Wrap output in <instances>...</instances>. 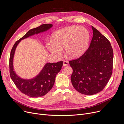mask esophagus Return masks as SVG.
<instances>
[{
	"label": "esophagus",
	"mask_w": 124,
	"mask_h": 124,
	"mask_svg": "<svg viewBox=\"0 0 124 124\" xmlns=\"http://www.w3.org/2000/svg\"><path fill=\"white\" fill-rule=\"evenodd\" d=\"M68 64H69L68 61H63V66H67V65H68Z\"/></svg>",
	"instance_id": "1"
}]
</instances>
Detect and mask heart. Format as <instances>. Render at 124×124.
<instances>
[{
  "label": "heart",
  "mask_w": 124,
  "mask_h": 124,
  "mask_svg": "<svg viewBox=\"0 0 124 124\" xmlns=\"http://www.w3.org/2000/svg\"><path fill=\"white\" fill-rule=\"evenodd\" d=\"M53 40L47 44V47L51 53L60 57L65 48L67 55L75 58L81 55L88 47L90 34L84 27L70 26L55 32Z\"/></svg>",
  "instance_id": "b5f03b06"
}]
</instances>
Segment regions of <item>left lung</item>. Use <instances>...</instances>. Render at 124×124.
Here are the masks:
<instances>
[{
    "mask_svg": "<svg viewBox=\"0 0 124 124\" xmlns=\"http://www.w3.org/2000/svg\"><path fill=\"white\" fill-rule=\"evenodd\" d=\"M89 48L80 57L70 60L71 80L74 88L85 95L98 93L105 87L113 73L114 53L109 41L92 26Z\"/></svg>",
    "mask_w": 124,
    "mask_h": 124,
    "instance_id": "obj_1",
    "label": "left lung"
}]
</instances>
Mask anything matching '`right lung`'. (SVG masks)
Listing matches in <instances>:
<instances>
[{
	"instance_id": "1",
	"label": "right lung",
	"mask_w": 124,
	"mask_h": 124,
	"mask_svg": "<svg viewBox=\"0 0 124 124\" xmlns=\"http://www.w3.org/2000/svg\"><path fill=\"white\" fill-rule=\"evenodd\" d=\"M52 27V24H43L29 31L24 36L17 41L13 46L9 57V73L13 82L17 88L23 94L32 97H38L47 94L53 87L56 74L61 70L63 61L57 63H48L39 74L34 78L30 80L23 79L16 75L13 68V58L18 44L25 38L34 34L45 31Z\"/></svg>"
}]
</instances>
